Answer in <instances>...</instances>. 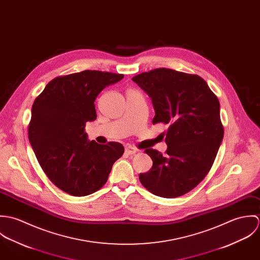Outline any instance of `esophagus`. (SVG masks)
Returning <instances> with one entry per match:
<instances>
[{"label": "esophagus", "mask_w": 260, "mask_h": 260, "mask_svg": "<svg viewBox=\"0 0 260 260\" xmlns=\"http://www.w3.org/2000/svg\"><path fill=\"white\" fill-rule=\"evenodd\" d=\"M137 151H138L137 149L135 148V147H132V146H128V147L125 148V152L128 155H134Z\"/></svg>", "instance_id": "obj_1"}]
</instances>
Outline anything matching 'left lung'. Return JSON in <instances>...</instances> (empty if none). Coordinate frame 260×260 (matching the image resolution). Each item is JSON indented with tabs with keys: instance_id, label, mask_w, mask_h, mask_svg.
Instances as JSON below:
<instances>
[{
	"instance_id": "obj_1",
	"label": "left lung",
	"mask_w": 260,
	"mask_h": 260,
	"mask_svg": "<svg viewBox=\"0 0 260 260\" xmlns=\"http://www.w3.org/2000/svg\"><path fill=\"white\" fill-rule=\"evenodd\" d=\"M132 80L152 99V123L169 125L166 154L146 149L153 165L139 180L157 196L179 197L204 179L215 160L224 134L219 101L198 75L158 68Z\"/></svg>"
}]
</instances>
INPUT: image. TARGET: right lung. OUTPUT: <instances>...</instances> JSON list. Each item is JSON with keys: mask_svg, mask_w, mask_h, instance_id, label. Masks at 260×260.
I'll return each instance as SVG.
<instances>
[{"mask_svg": "<svg viewBox=\"0 0 260 260\" xmlns=\"http://www.w3.org/2000/svg\"><path fill=\"white\" fill-rule=\"evenodd\" d=\"M123 74L86 70L50 81L32 107L29 141L48 178L64 192L86 196L104 185L124 153L118 142L89 141L86 123L97 118L94 101Z\"/></svg>", "mask_w": 260, "mask_h": 260, "instance_id": "add662e5", "label": "right lung"}]
</instances>
